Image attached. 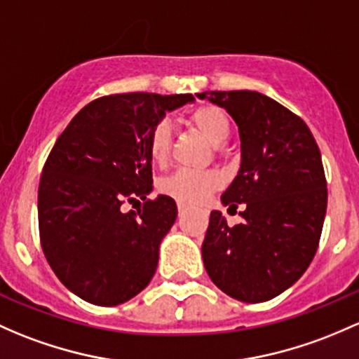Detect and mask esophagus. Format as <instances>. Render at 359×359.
<instances>
[{
	"label": "esophagus",
	"mask_w": 359,
	"mask_h": 359,
	"mask_svg": "<svg viewBox=\"0 0 359 359\" xmlns=\"http://www.w3.org/2000/svg\"><path fill=\"white\" fill-rule=\"evenodd\" d=\"M177 208H179V215L180 217H182L184 213H186V210H187V206L184 205V203H179V205H177Z\"/></svg>",
	"instance_id": "obj_1"
}]
</instances>
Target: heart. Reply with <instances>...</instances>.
<instances>
[{"mask_svg": "<svg viewBox=\"0 0 359 359\" xmlns=\"http://www.w3.org/2000/svg\"><path fill=\"white\" fill-rule=\"evenodd\" d=\"M187 122L196 130L201 132L213 146H220L230 135V118L222 108L215 104H203L187 115ZM168 123L160 122L153 127L148 135V153L154 163H165L170 154ZM222 186V175L215 170H187L180 168L161 180L160 191L172 196L186 205H198Z\"/></svg>", "mask_w": 359, "mask_h": 359, "instance_id": "obj_1", "label": "heart"}]
</instances>
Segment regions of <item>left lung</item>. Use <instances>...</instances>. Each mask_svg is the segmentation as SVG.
<instances>
[{"label": "left lung", "mask_w": 359, "mask_h": 359, "mask_svg": "<svg viewBox=\"0 0 359 359\" xmlns=\"http://www.w3.org/2000/svg\"><path fill=\"white\" fill-rule=\"evenodd\" d=\"M198 97L229 111L243 151L222 203L244 205V222L229 227L220 211H211L205 269L227 296L263 303L299 280L315 258L327 213L322 154L303 118L265 94L206 90Z\"/></svg>", "instance_id": "obj_1"}]
</instances>
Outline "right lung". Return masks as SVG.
Masks as SVG:
<instances>
[{"label":"right lung","mask_w":359,"mask_h":359,"mask_svg":"<svg viewBox=\"0 0 359 359\" xmlns=\"http://www.w3.org/2000/svg\"><path fill=\"white\" fill-rule=\"evenodd\" d=\"M192 94L97 97L72 118L44 163L37 192L41 248L62 284L97 306L141 292L177 218L170 196L149 199L151 129ZM129 202L137 212L123 211Z\"/></svg>","instance_id":"add662e5"}]
</instances>
